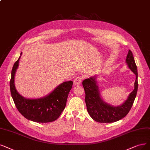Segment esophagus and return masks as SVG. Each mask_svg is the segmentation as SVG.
Listing matches in <instances>:
<instances>
[{
  "label": "esophagus",
  "mask_w": 150,
  "mask_h": 150,
  "mask_svg": "<svg viewBox=\"0 0 150 150\" xmlns=\"http://www.w3.org/2000/svg\"><path fill=\"white\" fill-rule=\"evenodd\" d=\"M83 76H77V77H76V79L74 80V83L75 85H80V84L81 83V81L83 80Z\"/></svg>",
  "instance_id": "esophagus-1"
}]
</instances>
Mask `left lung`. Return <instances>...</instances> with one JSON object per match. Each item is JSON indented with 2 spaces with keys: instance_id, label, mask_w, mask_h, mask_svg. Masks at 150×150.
<instances>
[{
  "instance_id": "left-lung-1",
  "label": "left lung",
  "mask_w": 150,
  "mask_h": 150,
  "mask_svg": "<svg viewBox=\"0 0 150 150\" xmlns=\"http://www.w3.org/2000/svg\"><path fill=\"white\" fill-rule=\"evenodd\" d=\"M126 62L129 69L136 75L134 90L130 94L124 104L114 107L104 103L99 95L96 76L90 77L82 82L85 92V101L86 109L91 118L100 123H111L118 121L127 115L135 101L138 90V72L134 57L130 50H129Z\"/></svg>"
}]
</instances>
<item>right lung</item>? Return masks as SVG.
Here are the masks:
<instances>
[{"label": "right lung", "instance_id": "obj_1", "mask_svg": "<svg viewBox=\"0 0 150 150\" xmlns=\"http://www.w3.org/2000/svg\"><path fill=\"white\" fill-rule=\"evenodd\" d=\"M20 58V56L13 66L10 81L11 95L16 108L26 119L36 122L47 123L55 120L65 108L67 99L73 85V81L62 83L49 95L42 98H25L16 90L14 84L15 74L18 68Z\"/></svg>", "mask_w": 150, "mask_h": 150}]
</instances>
